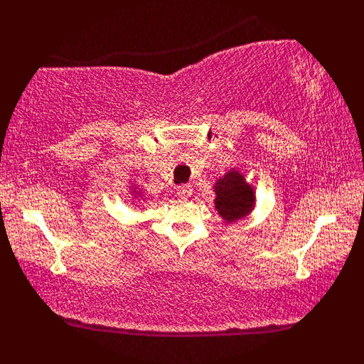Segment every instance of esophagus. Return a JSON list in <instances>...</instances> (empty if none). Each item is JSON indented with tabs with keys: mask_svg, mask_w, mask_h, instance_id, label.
Returning <instances> with one entry per match:
<instances>
[{
	"mask_svg": "<svg viewBox=\"0 0 364 364\" xmlns=\"http://www.w3.org/2000/svg\"><path fill=\"white\" fill-rule=\"evenodd\" d=\"M177 193H178V197L187 198V197L192 196V188L188 187V186H178L177 187Z\"/></svg>",
	"mask_w": 364,
	"mask_h": 364,
	"instance_id": "obj_1",
	"label": "esophagus"
}]
</instances>
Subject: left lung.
I'll return each mask as SVG.
<instances>
[{
	"instance_id": "1",
	"label": "left lung",
	"mask_w": 364,
	"mask_h": 364,
	"mask_svg": "<svg viewBox=\"0 0 364 364\" xmlns=\"http://www.w3.org/2000/svg\"><path fill=\"white\" fill-rule=\"evenodd\" d=\"M215 193V208L227 222L245 217L255 202L252 187L237 171L227 172L220 181H217Z\"/></svg>"
}]
</instances>
